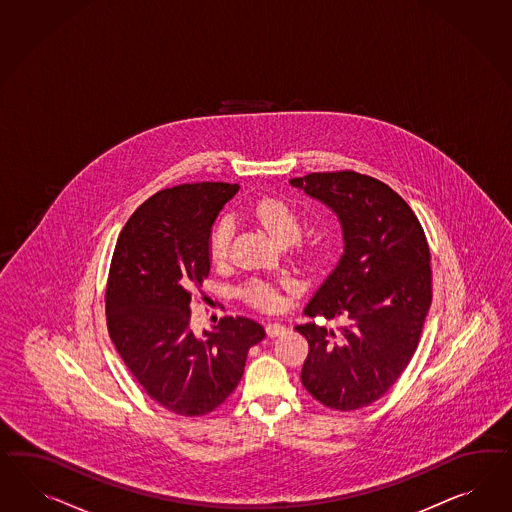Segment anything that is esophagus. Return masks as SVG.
Listing matches in <instances>:
<instances>
[{
	"instance_id": "34e87169",
	"label": "esophagus",
	"mask_w": 512,
	"mask_h": 512,
	"mask_svg": "<svg viewBox=\"0 0 512 512\" xmlns=\"http://www.w3.org/2000/svg\"><path fill=\"white\" fill-rule=\"evenodd\" d=\"M265 331H267V335L269 336H278L286 331V327L278 322L267 323V325H265Z\"/></svg>"
}]
</instances>
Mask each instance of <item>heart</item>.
<instances>
[{"instance_id": "1", "label": "heart", "mask_w": 512, "mask_h": 512, "mask_svg": "<svg viewBox=\"0 0 512 512\" xmlns=\"http://www.w3.org/2000/svg\"><path fill=\"white\" fill-rule=\"evenodd\" d=\"M252 215L263 226V230L277 239L278 243H292L301 234V219L292 204L278 200V198H265L252 207ZM234 224L230 217L222 219L213 226L209 234V254L213 260H222L230 237H232ZM247 297L256 305L262 308H277L280 305V293L277 288L269 282L254 280L247 288Z\"/></svg>"}]
</instances>
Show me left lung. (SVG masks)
<instances>
[{"label":"left lung","mask_w":512,"mask_h":512,"mask_svg":"<svg viewBox=\"0 0 512 512\" xmlns=\"http://www.w3.org/2000/svg\"><path fill=\"white\" fill-rule=\"evenodd\" d=\"M329 205L344 252L305 307L310 318H344L338 331L295 325L308 340L301 381L327 408H365L385 395L417 350L432 303L430 250L423 226L395 190L357 172L290 179Z\"/></svg>","instance_id":"left-lung-1"}]
</instances>
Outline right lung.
I'll use <instances>...</instances> for the list:
<instances>
[{
  "label": "right lung",
  "instance_id": "add662e5",
  "mask_svg": "<svg viewBox=\"0 0 512 512\" xmlns=\"http://www.w3.org/2000/svg\"><path fill=\"white\" fill-rule=\"evenodd\" d=\"M239 185L189 183L140 205L117 239L106 284L108 333L123 363L159 406L205 415L234 393L262 325L226 316L190 329L192 292L209 275V234Z\"/></svg>",
  "mask_w": 512,
  "mask_h": 512
}]
</instances>
